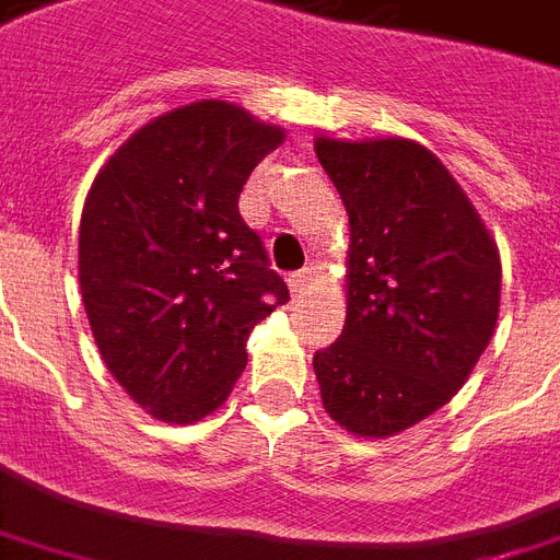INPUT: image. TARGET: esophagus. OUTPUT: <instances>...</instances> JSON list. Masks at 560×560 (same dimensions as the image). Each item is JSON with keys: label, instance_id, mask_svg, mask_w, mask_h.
<instances>
[{"label": "esophagus", "instance_id": "esophagus-1", "mask_svg": "<svg viewBox=\"0 0 560 560\" xmlns=\"http://www.w3.org/2000/svg\"><path fill=\"white\" fill-rule=\"evenodd\" d=\"M288 281H290V290H293L296 296H302V293L311 288V281H314V270H311V267H305V270L293 272Z\"/></svg>", "mask_w": 560, "mask_h": 560}]
</instances>
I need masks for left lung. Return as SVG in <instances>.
<instances>
[{"mask_svg":"<svg viewBox=\"0 0 560 560\" xmlns=\"http://www.w3.org/2000/svg\"><path fill=\"white\" fill-rule=\"evenodd\" d=\"M349 213L347 326L314 355L331 420L390 438L450 402L488 349L502 264L450 170L402 138L317 140Z\"/></svg>","mask_w":560,"mask_h":560,"instance_id":"1","label":"left lung"}]
</instances>
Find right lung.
Returning <instances> with one entry per match:
<instances>
[{
    "mask_svg": "<svg viewBox=\"0 0 560 560\" xmlns=\"http://www.w3.org/2000/svg\"><path fill=\"white\" fill-rule=\"evenodd\" d=\"M284 131L205 100L152 119L93 182L79 281L110 375L164 422L202 420L232 394L252 328L290 299L241 190Z\"/></svg>",
    "mask_w": 560,
    "mask_h": 560,
    "instance_id": "right-lung-1",
    "label": "right lung"
}]
</instances>
